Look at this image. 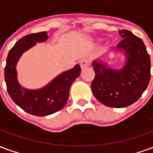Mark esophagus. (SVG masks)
<instances>
[{
    "label": "esophagus",
    "instance_id": "esophagus-1",
    "mask_svg": "<svg viewBox=\"0 0 153 153\" xmlns=\"http://www.w3.org/2000/svg\"><path fill=\"white\" fill-rule=\"evenodd\" d=\"M79 65L81 69L84 70V69H86V68L89 66V60H88L87 58H83L79 61Z\"/></svg>",
    "mask_w": 153,
    "mask_h": 153
}]
</instances>
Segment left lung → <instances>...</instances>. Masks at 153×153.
Listing matches in <instances>:
<instances>
[{
  "label": "left lung",
  "instance_id": "8db88e82",
  "mask_svg": "<svg viewBox=\"0 0 153 153\" xmlns=\"http://www.w3.org/2000/svg\"><path fill=\"white\" fill-rule=\"evenodd\" d=\"M122 39L117 45L124 51L126 62L115 70L100 60L93 62L95 78L91 88L94 97L109 107H125L139 99L151 79V60L143 42L131 32L119 31Z\"/></svg>",
  "mask_w": 153,
  "mask_h": 153
}]
</instances>
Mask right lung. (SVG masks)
<instances>
[{
  "instance_id": "1",
  "label": "right lung",
  "mask_w": 153,
  "mask_h": 153,
  "mask_svg": "<svg viewBox=\"0 0 153 153\" xmlns=\"http://www.w3.org/2000/svg\"><path fill=\"white\" fill-rule=\"evenodd\" d=\"M47 38V32H40L20 38L9 51L5 67V80L10 97L25 111L36 116L51 115L62 109L68 101L71 84L81 73L79 65H76L41 89L28 90L19 85L16 71L19 57L36 42H44Z\"/></svg>"
}]
</instances>
